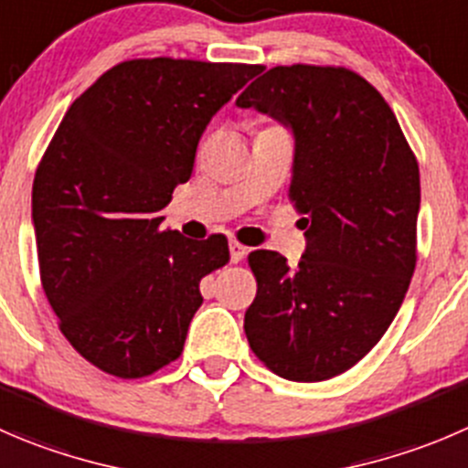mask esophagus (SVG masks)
Instances as JSON below:
<instances>
[{"mask_svg": "<svg viewBox=\"0 0 468 468\" xmlns=\"http://www.w3.org/2000/svg\"><path fill=\"white\" fill-rule=\"evenodd\" d=\"M229 249H230V261H233V262H239L244 256H247V247H244V244H239V242H235V239L229 244Z\"/></svg>", "mask_w": 468, "mask_h": 468, "instance_id": "esophagus-1", "label": "esophagus"}]
</instances>
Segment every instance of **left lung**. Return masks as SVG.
I'll return each mask as SVG.
<instances>
[{
	"instance_id": "left-lung-1",
	"label": "left lung",
	"mask_w": 468,
	"mask_h": 468,
	"mask_svg": "<svg viewBox=\"0 0 468 468\" xmlns=\"http://www.w3.org/2000/svg\"><path fill=\"white\" fill-rule=\"evenodd\" d=\"M235 102L292 130L288 197L308 242L297 267L267 249L249 253V347L279 378L331 379L400 311L416 267L419 162L382 93L349 68H270Z\"/></svg>"
}]
</instances>
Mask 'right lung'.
<instances>
[{
	"label": "right lung",
	"instance_id": "right-lung-1",
	"mask_svg": "<svg viewBox=\"0 0 468 468\" xmlns=\"http://www.w3.org/2000/svg\"><path fill=\"white\" fill-rule=\"evenodd\" d=\"M261 70L133 58L58 123L31 192L40 283L61 334L102 373L146 378L183 352L198 285L230 261L229 239L162 230L160 210L192 176L212 116Z\"/></svg>",
	"mask_w": 468,
	"mask_h": 468
}]
</instances>
